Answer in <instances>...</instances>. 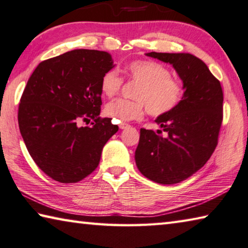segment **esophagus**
Here are the masks:
<instances>
[{
    "label": "esophagus",
    "instance_id": "esophagus-1",
    "mask_svg": "<svg viewBox=\"0 0 248 248\" xmlns=\"http://www.w3.org/2000/svg\"><path fill=\"white\" fill-rule=\"evenodd\" d=\"M128 127H129V124H125V123H121V124H119V128H120V129H123V130H124V129H125V128H128Z\"/></svg>",
    "mask_w": 248,
    "mask_h": 248
}]
</instances>
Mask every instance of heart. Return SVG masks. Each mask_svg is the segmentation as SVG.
I'll use <instances>...</instances> for the list:
<instances>
[{
  "label": "heart",
  "instance_id": "1",
  "mask_svg": "<svg viewBox=\"0 0 248 248\" xmlns=\"http://www.w3.org/2000/svg\"><path fill=\"white\" fill-rule=\"evenodd\" d=\"M130 81L138 83L133 93L134 100L117 99L105 107V114L115 123L137 120L148 109L153 117L170 114L182 102L184 85L171 78L170 71L153 60H134L124 68ZM124 79L116 70H110L100 79V90L108 98L115 97L121 90Z\"/></svg>",
  "mask_w": 248,
  "mask_h": 248
}]
</instances>
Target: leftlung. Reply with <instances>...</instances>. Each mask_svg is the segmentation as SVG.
Listing matches in <instances>:
<instances>
[{
  "label": "left lung",
  "mask_w": 248,
  "mask_h": 248,
  "mask_svg": "<svg viewBox=\"0 0 248 248\" xmlns=\"http://www.w3.org/2000/svg\"><path fill=\"white\" fill-rule=\"evenodd\" d=\"M174 66L184 83L185 94L173 111L157 117L162 130H140L136 150L138 169L153 182L171 185L199 170L215 152L223 119V92L208 66L190 53L150 52Z\"/></svg>",
  "instance_id": "1"
}]
</instances>
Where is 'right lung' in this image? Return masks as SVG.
Returning a JSON list of instances; mask_svg holds the SVG:
<instances>
[{"label": "right lung", "instance_id": "add662e5", "mask_svg": "<svg viewBox=\"0 0 248 248\" xmlns=\"http://www.w3.org/2000/svg\"><path fill=\"white\" fill-rule=\"evenodd\" d=\"M114 68L106 51L77 49L40 62L18 106V125L29 154L46 175L78 183L95 170L106 142L118 131L100 118L103 75ZM93 123L82 127V121Z\"/></svg>", "mask_w": 248, "mask_h": 248}]
</instances>
